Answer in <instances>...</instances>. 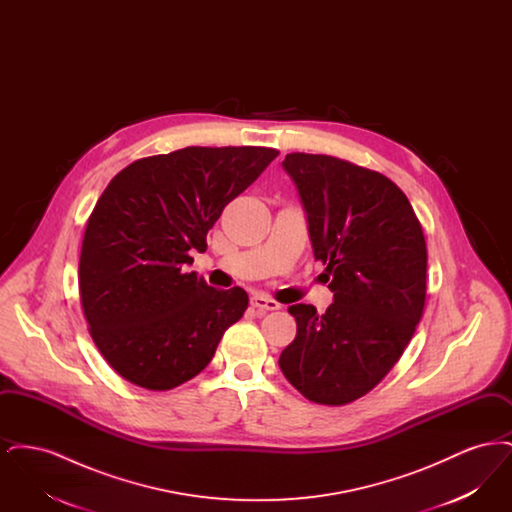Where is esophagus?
I'll list each match as a JSON object with an SVG mask.
<instances>
[{
	"instance_id": "esophagus-1",
	"label": "esophagus",
	"mask_w": 512,
	"mask_h": 512,
	"mask_svg": "<svg viewBox=\"0 0 512 512\" xmlns=\"http://www.w3.org/2000/svg\"><path fill=\"white\" fill-rule=\"evenodd\" d=\"M251 305H253L257 311H261V313H267V311H278V309H280L278 301L270 299L267 295H261V293H257V295H253V297H251Z\"/></svg>"
}]
</instances>
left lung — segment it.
I'll list each match as a JSON object with an SVG mask.
<instances>
[{
  "mask_svg": "<svg viewBox=\"0 0 512 512\" xmlns=\"http://www.w3.org/2000/svg\"><path fill=\"white\" fill-rule=\"evenodd\" d=\"M320 274L334 292L324 315L297 303L295 340L278 365L320 405L372 390L403 355L426 301V242L413 207L390 178L330 155L290 153Z\"/></svg>",
  "mask_w": 512,
  "mask_h": 512,
  "instance_id": "8db88e82",
  "label": "left lung"
}]
</instances>
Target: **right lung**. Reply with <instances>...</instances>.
I'll return each mask as SVG.
<instances>
[{"mask_svg": "<svg viewBox=\"0 0 512 512\" xmlns=\"http://www.w3.org/2000/svg\"><path fill=\"white\" fill-rule=\"evenodd\" d=\"M276 155L184 147L138 159L109 182L86 224L78 286L92 340L124 380L153 391L192 380L242 318V288L217 290L186 267L194 249H207L222 209Z\"/></svg>", "mask_w": 512, "mask_h": 512, "instance_id": "add662e5", "label": "right lung"}]
</instances>
